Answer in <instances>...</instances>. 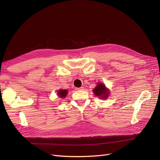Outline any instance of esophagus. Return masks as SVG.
I'll return each instance as SVG.
<instances>
[{
    "label": "esophagus",
    "instance_id": "1",
    "mask_svg": "<svg viewBox=\"0 0 160 160\" xmlns=\"http://www.w3.org/2000/svg\"><path fill=\"white\" fill-rule=\"evenodd\" d=\"M75 89L77 90H83V87H80V88H76Z\"/></svg>",
    "mask_w": 160,
    "mask_h": 160
}]
</instances>
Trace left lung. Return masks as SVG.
Wrapping results in <instances>:
<instances>
[{
    "label": "left lung",
    "instance_id": "8db88e82",
    "mask_svg": "<svg viewBox=\"0 0 160 160\" xmlns=\"http://www.w3.org/2000/svg\"><path fill=\"white\" fill-rule=\"evenodd\" d=\"M93 93L96 96L100 97L102 98H106L108 97V91L106 89V86L102 83H98L97 87L93 89Z\"/></svg>",
    "mask_w": 160,
    "mask_h": 160
}]
</instances>
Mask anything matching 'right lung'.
Masks as SVG:
<instances>
[{"label":"right lung","mask_w":160,"mask_h":160,"mask_svg":"<svg viewBox=\"0 0 160 160\" xmlns=\"http://www.w3.org/2000/svg\"><path fill=\"white\" fill-rule=\"evenodd\" d=\"M67 90L65 89H61V90H59V91L58 92V95L61 97V98H63L65 97H66L67 94Z\"/></svg>","instance_id":"right-lung-1"}]
</instances>
